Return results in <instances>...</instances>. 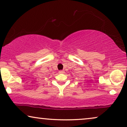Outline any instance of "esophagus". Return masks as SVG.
I'll return each instance as SVG.
<instances>
[{
	"label": "esophagus",
	"mask_w": 127,
	"mask_h": 127,
	"mask_svg": "<svg viewBox=\"0 0 127 127\" xmlns=\"http://www.w3.org/2000/svg\"><path fill=\"white\" fill-rule=\"evenodd\" d=\"M65 72L64 70H60L59 71V73H64Z\"/></svg>",
	"instance_id": "34e87169"
}]
</instances>
